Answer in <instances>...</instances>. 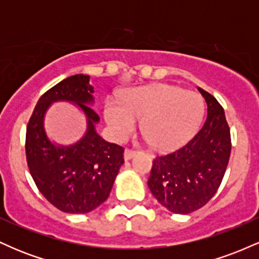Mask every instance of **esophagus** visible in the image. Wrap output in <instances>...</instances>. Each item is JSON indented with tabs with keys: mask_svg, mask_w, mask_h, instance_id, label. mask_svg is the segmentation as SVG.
Listing matches in <instances>:
<instances>
[{
	"mask_svg": "<svg viewBox=\"0 0 259 259\" xmlns=\"http://www.w3.org/2000/svg\"><path fill=\"white\" fill-rule=\"evenodd\" d=\"M136 151H134V150H129V148H126L125 151H124V159L125 160H129V159H132L134 156H136Z\"/></svg>",
	"mask_w": 259,
	"mask_h": 259,
	"instance_id": "34e87169",
	"label": "esophagus"
}]
</instances>
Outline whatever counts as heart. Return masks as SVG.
Wrapping results in <instances>:
<instances>
[{"instance_id":"heart-1","label":"heart","mask_w":259,"mask_h":259,"mask_svg":"<svg viewBox=\"0 0 259 259\" xmlns=\"http://www.w3.org/2000/svg\"><path fill=\"white\" fill-rule=\"evenodd\" d=\"M103 115L113 135L123 139L141 119L142 134L160 151L173 150L191 138L203 117L197 94L168 84H153L124 91L120 101L108 99Z\"/></svg>"}]
</instances>
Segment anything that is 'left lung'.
<instances>
[{"label": "left lung", "mask_w": 259, "mask_h": 259, "mask_svg": "<svg viewBox=\"0 0 259 259\" xmlns=\"http://www.w3.org/2000/svg\"><path fill=\"white\" fill-rule=\"evenodd\" d=\"M197 89L207 103L203 126L185 146L157 157L147 183L154 198L178 214L200 209L214 196L231 152L224 109L212 95Z\"/></svg>", "instance_id": "8db88e82"}]
</instances>
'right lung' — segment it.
<instances>
[{
  "instance_id": "obj_1",
  "label": "right lung",
  "mask_w": 259,
  "mask_h": 259,
  "mask_svg": "<svg viewBox=\"0 0 259 259\" xmlns=\"http://www.w3.org/2000/svg\"><path fill=\"white\" fill-rule=\"evenodd\" d=\"M94 88L90 76L76 74L62 80L38 100L26 126L25 152L29 170L38 191L59 210L89 213L108 198L124 163V148L99 135L100 117L91 108ZM70 102L87 118V132L75 144L52 143L44 129V114L55 102Z\"/></svg>"
}]
</instances>
